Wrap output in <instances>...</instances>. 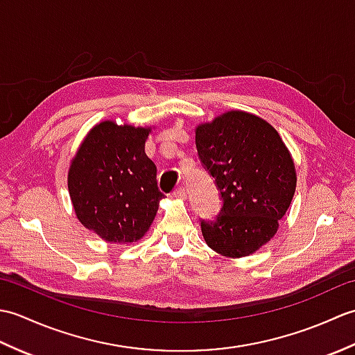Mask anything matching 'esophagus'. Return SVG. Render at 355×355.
Wrapping results in <instances>:
<instances>
[{
    "mask_svg": "<svg viewBox=\"0 0 355 355\" xmlns=\"http://www.w3.org/2000/svg\"><path fill=\"white\" fill-rule=\"evenodd\" d=\"M172 195H173V198H177V200H184L186 198V189H184V187H177Z\"/></svg>",
    "mask_w": 355,
    "mask_h": 355,
    "instance_id": "1",
    "label": "esophagus"
}]
</instances>
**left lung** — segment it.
<instances>
[{
    "label": "left lung",
    "instance_id": "left-lung-1",
    "mask_svg": "<svg viewBox=\"0 0 355 355\" xmlns=\"http://www.w3.org/2000/svg\"><path fill=\"white\" fill-rule=\"evenodd\" d=\"M195 145L223 197L216 221L201 223L202 238L225 258L253 254L276 235L296 192L291 153L267 120L241 110L195 126Z\"/></svg>",
    "mask_w": 355,
    "mask_h": 355
}]
</instances>
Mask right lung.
<instances>
[{
  "label": "right lung",
  "instance_id": "obj_1",
  "mask_svg": "<svg viewBox=\"0 0 355 355\" xmlns=\"http://www.w3.org/2000/svg\"><path fill=\"white\" fill-rule=\"evenodd\" d=\"M154 128L102 120L70 160L67 184L74 215L107 243L140 241L164 198L157 187L155 164L145 153Z\"/></svg>",
  "mask_w": 355,
  "mask_h": 355
}]
</instances>
